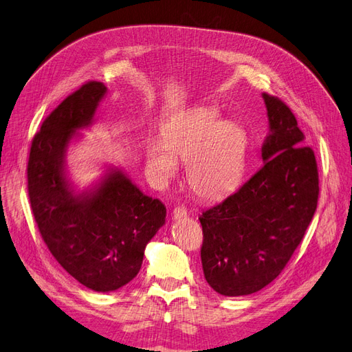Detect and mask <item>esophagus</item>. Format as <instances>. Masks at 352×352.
I'll list each match as a JSON object with an SVG mask.
<instances>
[{
    "instance_id": "1",
    "label": "esophagus",
    "mask_w": 352,
    "mask_h": 352,
    "mask_svg": "<svg viewBox=\"0 0 352 352\" xmlns=\"http://www.w3.org/2000/svg\"><path fill=\"white\" fill-rule=\"evenodd\" d=\"M186 216H188V211H186L185 207H176L173 210V219L175 220H180V219H184Z\"/></svg>"
}]
</instances>
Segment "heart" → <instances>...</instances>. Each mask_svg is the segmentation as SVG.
I'll return each mask as SVG.
<instances>
[{
    "instance_id": "b5f03b06",
    "label": "heart",
    "mask_w": 352,
    "mask_h": 352,
    "mask_svg": "<svg viewBox=\"0 0 352 352\" xmlns=\"http://www.w3.org/2000/svg\"><path fill=\"white\" fill-rule=\"evenodd\" d=\"M250 138L238 123L223 120L211 107H194L168 123L162 142L148 146L146 164L158 184L166 185L188 164V184L199 198H217L242 180Z\"/></svg>"
}]
</instances>
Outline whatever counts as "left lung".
<instances>
[{"mask_svg": "<svg viewBox=\"0 0 352 352\" xmlns=\"http://www.w3.org/2000/svg\"><path fill=\"white\" fill-rule=\"evenodd\" d=\"M263 100L269 117L263 166L199 217L202 270L207 283L225 296L258 292L278 278L317 208L313 150L289 107L269 94Z\"/></svg>", "mask_w": 352, "mask_h": 352, "instance_id": "8db88e82", "label": "left lung"}]
</instances>
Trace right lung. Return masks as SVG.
Here are the masks:
<instances>
[{
  "mask_svg": "<svg viewBox=\"0 0 352 352\" xmlns=\"http://www.w3.org/2000/svg\"><path fill=\"white\" fill-rule=\"evenodd\" d=\"M107 92L104 83L88 82L69 95L42 123L28 163L30 207L42 239L61 267L95 292L117 291L140 273L146 243L167 212L117 166H105L83 190L69 176V146L92 126Z\"/></svg>",
  "mask_w": 352,
  "mask_h": 352,
  "instance_id": "add662e5",
  "label": "right lung"
}]
</instances>
